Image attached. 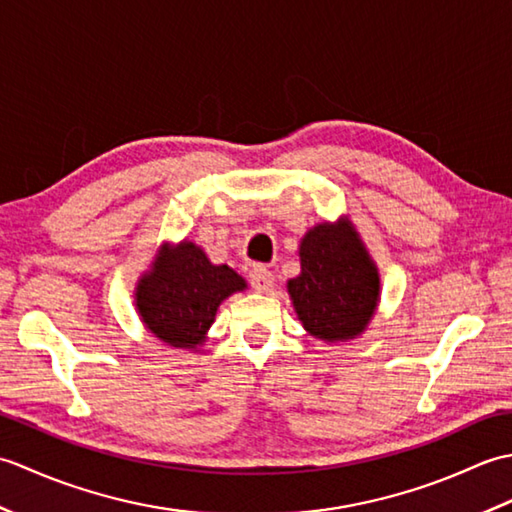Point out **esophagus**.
Listing matches in <instances>:
<instances>
[{"label":"esophagus","instance_id":"esophagus-1","mask_svg":"<svg viewBox=\"0 0 512 512\" xmlns=\"http://www.w3.org/2000/svg\"><path fill=\"white\" fill-rule=\"evenodd\" d=\"M248 279H250V286H253L257 292H268L270 288H273V281H275L273 273L266 268H253L250 270Z\"/></svg>","mask_w":512,"mask_h":512}]
</instances>
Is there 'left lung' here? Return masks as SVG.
I'll use <instances>...</instances> for the list:
<instances>
[{
  "mask_svg": "<svg viewBox=\"0 0 512 512\" xmlns=\"http://www.w3.org/2000/svg\"><path fill=\"white\" fill-rule=\"evenodd\" d=\"M299 255L301 275L288 281V292L303 328L325 341L361 334L376 310L380 281L354 226H314Z\"/></svg>",
  "mask_w": 512,
  "mask_h": 512,
  "instance_id": "left-lung-1",
  "label": "left lung"
}]
</instances>
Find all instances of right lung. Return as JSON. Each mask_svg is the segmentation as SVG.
<instances>
[{
	"label": "right lung",
	"mask_w": 512,
	"mask_h": 512,
	"mask_svg": "<svg viewBox=\"0 0 512 512\" xmlns=\"http://www.w3.org/2000/svg\"><path fill=\"white\" fill-rule=\"evenodd\" d=\"M233 268L213 266L191 242L162 248L151 273L136 288V308L147 328L173 347L195 350L211 328L220 303L244 290Z\"/></svg>",
	"instance_id": "right-lung-1"
}]
</instances>
